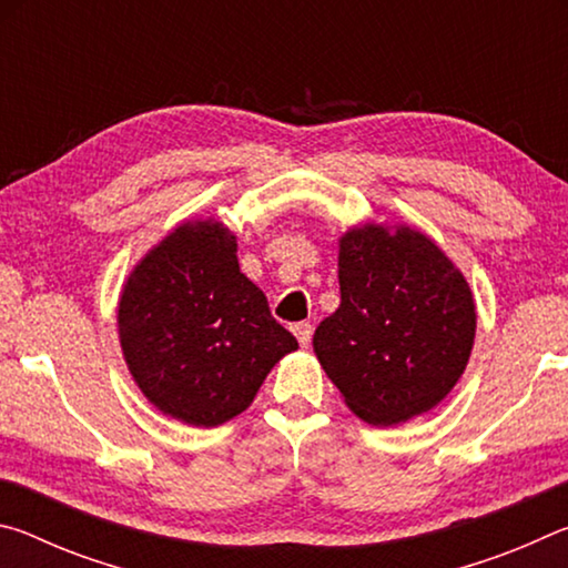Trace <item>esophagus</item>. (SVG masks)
Returning <instances> with one entry per match:
<instances>
[{"instance_id":"esophagus-1","label":"esophagus","mask_w":568,"mask_h":568,"mask_svg":"<svg viewBox=\"0 0 568 568\" xmlns=\"http://www.w3.org/2000/svg\"><path fill=\"white\" fill-rule=\"evenodd\" d=\"M293 333H295V338H297V343L303 345V348L311 345V338H313V325L311 323H295Z\"/></svg>"}]
</instances>
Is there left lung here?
Wrapping results in <instances>:
<instances>
[{
    "label": "left lung",
    "mask_w": 568,
    "mask_h": 568,
    "mask_svg": "<svg viewBox=\"0 0 568 568\" xmlns=\"http://www.w3.org/2000/svg\"><path fill=\"white\" fill-rule=\"evenodd\" d=\"M341 305L313 351L341 398L368 426L434 410L464 376L476 301L460 267L408 223L351 225L338 237Z\"/></svg>",
    "instance_id": "left-lung-1"
}]
</instances>
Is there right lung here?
<instances>
[{
	"instance_id": "obj_1",
	"label": "right lung",
	"mask_w": 568,
	"mask_h": 568,
	"mask_svg": "<svg viewBox=\"0 0 568 568\" xmlns=\"http://www.w3.org/2000/svg\"><path fill=\"white\" fill-rule=\"evenodd\" d=\"M118 335L128 371L162 416L215 428L243 413L297 341L237 265L215 217L182 220L124 281Z\"/></svg>"
}]
</instances>
